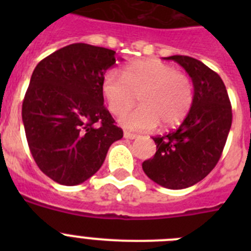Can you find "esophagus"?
I'll return each instance as SVG.
<instances>
[{"label":"esophagus","mask_w":251,"mask_h":251,"mask_svg":"<svg viewBox=\"0 0 251 251\" xmlns=\"http://www.w3.org/2000/svg\"><path fill=\"white\" fill-rule=\"evenodd\" d=\"M123 136H124V138H127V139H136L137 137H138L137 134H134V133L127 132V130L123 133Z\"/></svg>","instance_id":"obj_1"}]
</instances>
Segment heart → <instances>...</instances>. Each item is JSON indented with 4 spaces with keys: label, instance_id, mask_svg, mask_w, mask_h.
<instances>
[{
    "label": "heart",
    "instance_id": "obj_1",
    "mask_svg": "<svg viewBox=\"0 0 251 251\" xmlns=\"http://www.w3.org/2000/svg\"><path fill=\"white\" fill-rule=\"evenodd\" d=\"M101 92L110 113L119 115L139 95L141 105L121 115L119 123L132 130H150L179 123L194 103V84L185 73L157 59H141L105 74Z\"/></svg>",
    "mask_w": 251,
    "mask_h": 251
}]
</instances>
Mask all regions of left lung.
Instances as JSON below:
<instances>
[{
  "label": "left lung",
  "mask_w": 251,
  "mask_h": 251,
  "mask_svg": "<svg viewBox=\"0 0 251 251\" xmlns=\"http://www.w3.org/2000/svg\"><path fill=\"white\" fill-rule=\"evenodd\" d=\"M185 69L194 83V103L177 129L153 137L156 154L142 163L145 174L171 190L205 178L220 159L232 122L223 79L200 60L183 55L165 57Z\"/></svg>",
  "instance_id": "left-lung-1"
}]
</instances>
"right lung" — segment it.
I'll return each instance as SVG.
<instances>
[{
	"label": "right lung",
	"instance_id": "obj_1",
	"mask_svg": "<svg viewBox=\"0 0 251 251\" xmlns=\"http://www.w3.org/2000/svg\"><path fill=\"white\" fill-rule=\"evenodd\" d=\"M115 51L72 44L43 59L31 75L22 122L36 165L55 182L74 186L101 167L122 128L104 104V74Z\"/></svg>",
	"mask_w": 251,
	"mask_h": 251
}]
</instances>
